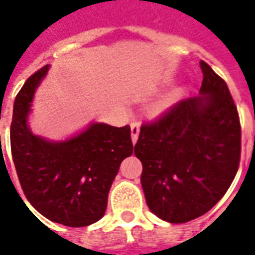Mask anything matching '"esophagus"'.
I'll use <instances>...</instances> for the list:
<instances>
[{"instance_id":"1","label":"esophagus","mask_w":255,"mask_h":255,"mask_svg":"<svg viewBox=\"0 0 255 255\" xmlns=\"http://www.w3.org/2000/svg\"><path fill=\"white\" fill-rule=\"evenodd\" d=\"M139 129H140L139 123H131V139H132V143H136V140H138Z\"/></svg>"}]
</instances>
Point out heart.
<instances>
[{
	"label": "heart",
	"mask_w": 255,
	"mask_h": 255,
	"mask_svg": "<svg viewBox=\"0 0 255 255\" xmlns=\"http://www.w3.org/2000/svg\"><path fill=\"white\" fill-rule=\"evenodd\" d=\"M179 98H180V91H173L171 94H168L166 97H164L161 101H158L154 105V109H153V111H154V113H157V115L164 113V112H166L168 109H171L172 106L175 105L177 101H179Z\"/></svg>",
	"instance_id": "b5f03b06"
}]
</instances>
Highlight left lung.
<instances>
[{
    "label": "left lung",
    "instance_id": "left-lung-1",
    "mask_svg": "<svg viewBox=\"0 0 255 255\" xmlns=\"http://www.w3.org/2000/svg\"><path fill=\"white\" fill-rule=\"evenodd\" d=\"M199 97L173 105L140 127L135 155L147 206L180 224L202 216L223 198L241 161V122L228 86L205 61Z\"/></svg>",
    "mask_w": 255,
    "mask_h": 255
}]
</instances>
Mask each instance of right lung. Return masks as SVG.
I'll list each match as a JSON object with an SVG mask.
<instances>
[{
  "mask_svg": "<svg viewBox=\"0 0 255 255\" xmlns=\"http://www.w3.org/2000/svg\"><path fill=\"white\" fill-rule=\"evenodd\" d=\"M49 65L27 79L13 105L10 149L27 201L46 219L86 227L102 219L120 164L132 154L131 128L91 123L72 138L53 142L31 132L28 115ZM1 143V136H0Z\"/></svg>",
  "mask_w": 255,
  "mask_h": 255,
  "instance_id": "add662e5",
  "label": "right lung"
}]
</instances>
